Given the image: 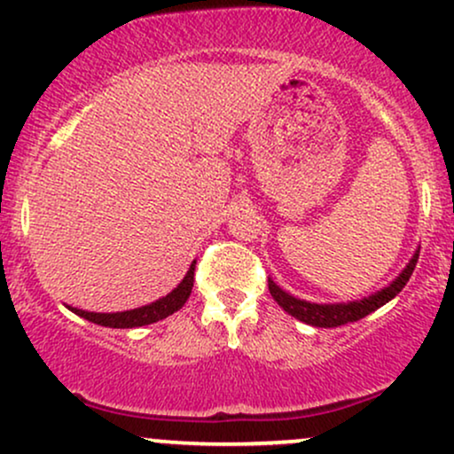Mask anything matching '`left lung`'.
<instances>
[{"instance_id":"1","label":"left lung","mask_w":454,"mask_h":454,"mask_svg":"<svg viewBox=\"0 0 454 454\" xmlns=\"http://www.w3.org/2000/svg\"><path fill=\"white\" fill-rule=\"evenodd\" d=\"M416 262H419V252L414 254V258L410 260L408 267L403 269V273L399 275L388 288L380 290V293L367 296L363 301H354V303H346V305H317V303H307V301L294 299L293 294L284 293L279 286H275L273 281L269 279V293L278 301V305L284 311H288L290 316H294L296 320L305 322V325L311 326H320V328H335L341 325H348V322H356L361 317L369 316L372 311H376L378 307H382L384 303H388L390 299H395L401 290L405 288L411 273H414Z\"/></svg>"}]
</instances>
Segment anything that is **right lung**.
<instances>
[{
	"instance_id": "add662e5",
	"label": "right lung",
	"mask_w": 454,
	"mask_h": 454,
	"mask_svg": "<svg viewBox=\"0 0 454 454\" xmlns=\"http://www.w3.org/2000/svg\"><path fill=\"white\" fill-rule=\"evenodd\" d=\"M194 267L196 262H192V267L187 270L184 281L176 286L173 293L166 294L164 299L155 301V303L138 307V309L117 311V314H93V311H82V309H76V307H70V309L81 317H85V320L93 322V325L108 326V328H134V326H145V325H151V322L164 320V317L175 314L176 309H181V307L185 305V301L190 299L192 288H194Z\"/></svg>"
}]
</instances>
